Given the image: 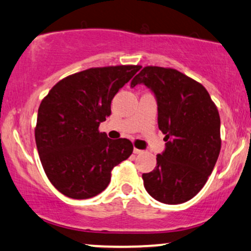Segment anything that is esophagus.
I'll return each instance as SVG.
<instances>
[{"label": "esophagus", "instance_id": "1", "mask_svg": "<svg viewBox=\"0 0 251 251\" xmlns=\"http://www.w3.org/2000/svg\"><path fill=\"white\" fill-rule=\"evenodd\" d=\"M142 150L137 149V148H134V154H142Z\"/></svg>", "mask_w": 251, "mask_h": 251}]
</instances>
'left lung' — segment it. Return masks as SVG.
<instances>
[{
    "instance_id": "8db88e82",
    "label": "left lung",
    "mask_w": 251,
    "mask_h": 251,
    "mask_svg": "<svg viewBox=\"0 0 251 251\" xmlns=\"http://www.w3.org/2000/svg\"><path fill=\"white\" fill-rule=\"evenodd\" d=\"M140 83L154 91L167 142L155 169L142 175L144 188L162 203H184L204 187L219 158V110L200 82L173 68L144 67L131 87Z\"/></svg>"
}]
</instances>
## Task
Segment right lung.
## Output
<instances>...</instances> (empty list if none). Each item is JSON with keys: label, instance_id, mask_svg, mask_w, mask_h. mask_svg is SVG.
I'll return each instance as SVG.
<instances>
[{"label": "right lung", "instance_id": "obj_1", "mask_svg": "<svg viewBox=\"0 0 251 251\" xmlns=\"http://www.w3.org/2000/svg\"><path fill=\"white\" fill-rule=\"evenodd\" d=\"M141 66L89 68L58 81L38 107L35 141L51 184L67 197L85 200L108 187L111 170L132 154L126 138L110 140L100 123L111 100Z\"/></svg>", "mask_w": 251, "mask_h": 251}]
</instances>
